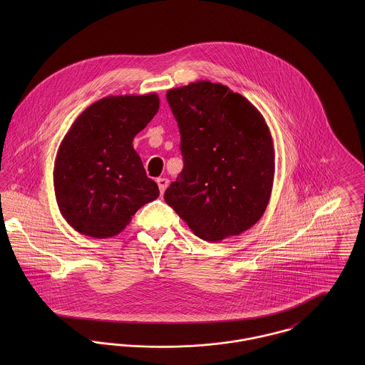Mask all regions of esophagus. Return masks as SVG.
Segmentation results:
<instances>
[{"label":"esophagus","mask_w":365,"mask_h":365,"mask_svg":"<svg viewBox=\"0 0 365 365\" xmlns=\"http://www.w3.org/2000/svg\"><path fill=\"white\" fill-rule=\"evenodd\" d=\"M157 185H158L160 194H164L165 188L168 187V180L167 178H157Z\"/></svg>","instance_id":"obj_1"}]
</instances>
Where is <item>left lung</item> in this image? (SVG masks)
<instances>
[{"label": "left lung", "instance_id": "1", "mask_svg": "<svg viewBox=\"0 0 365 365\" xmlns=\"http://www.w3.org/2000/svg\"><path fill=\"white\" fill-rule=\"evenodd\" d=\"M184 168L165 202L207 242L237 236L268 205L275 153L260 110L229 87L200 80L167 91Z\"/></svg>", "mask_w": 365, "mask_h": 365}]
</instances>
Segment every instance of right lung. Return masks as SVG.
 <instances>
[{
  "mask_svg": "<svg viewBox=\"0 0 365 365\" xmlns=\"http://www.w3.org/2000/svg\"><path fill=\"white\" fill-rule=\"evenodd\" d=\"M158 106L156 93L109 96L73 122L56 155L53 185L61 216L78 233L116 236L160 195L132 145Z\"/></svg>",
  "mask_w": 365,
  "mask_h": 365,
  "instance_id": "1",
  "label": "right lung"
}]
</instances>
